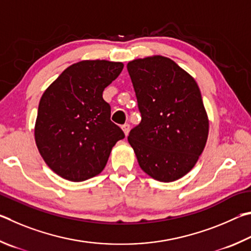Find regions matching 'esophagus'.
<instances>
[{
  "label": "esophagus",
  "instance_id": "1",
  "mask_svg": "<svg viewBox=\"0 0 251 251\" xmlns=\"http://www.w3.org/2000/svg\"><path fill=\"white\" fill-rule=\"evenodd\" d=\"M121 128H122L123 132H125L126 135L129 134V131H130V125H129V123H125V125L121 126Z\"/></svg>",
  "mask_w": 251,
  "mask_h": 251
}]
</instances>
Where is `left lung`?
Masks as SVG:
<instances>
[{
	"label": "left lung",
	"instance_id": "left-lung-1",
	"mask_svg": "<svg viewBox=\"0 0 251 251\" xmlns=\"http://www.w3.org/2000/svg\"><path fill=\"white\" fill-rule=\"evenodd\" d=\"M141 112L128 141L140 168L173 182L194 168L208 137V117L195 79L172 59L152 56L126 65Z\"/></svg>",
	"mask_w": 251,
	"mask_h": 251
}]
</instances>
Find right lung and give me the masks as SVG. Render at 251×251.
Wrapping results in <instances>:
<instances>
[{"instance_id": "obj_1", "label": "right lung", "mask_w": 251, "mask_h": 251, "mask_svg": "<svg viewBox=\"0 0 251 251\" xmlns=\"http://www.w3.org/2000/svg\"><path fill=\"white\" fill-rule=\"evenodd\" d=\"M122 63L82 60L66 68L38 104L35 141L50 169L60 177L82 182L101 173L123 131L110 120L104 88Z\"/></svg>"}]
</instances>
